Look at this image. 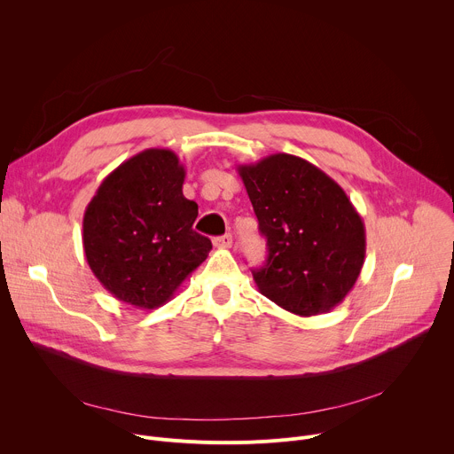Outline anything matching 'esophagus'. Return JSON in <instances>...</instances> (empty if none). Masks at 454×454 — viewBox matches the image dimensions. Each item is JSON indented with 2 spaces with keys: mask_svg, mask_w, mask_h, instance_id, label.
Masks as SVG:
<instances>
[{
  "mask_svg": "<svg viewBox=\"0 0 454 454\" xmlns=\"http://www.w3.org/2000/svg\"><path fill=\"white\" fill-rule=\"evenodd\" d=\"M214 244H215L217 247H230V246H231V235L226 233V235L215 237V239H214Z\"/></svg>",
  "mask_w": 454,
  "mask_h": 454,
  "instance_id": "1",
  "label": "esophagus"
}]
</instances>
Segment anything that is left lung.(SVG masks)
<instances>
[{"label": "left lung", "mask_w": 454, "mask_h": 454, "mask_svg": "<svg viewBox=\"0 0 454 454\" xmlns=\"http://www.w3.org/2000/svg\"><path fill=\"white\" fill-rule=\"evenodd\" d=\"M268 261L253 270L266 298L298 316L329 312L354 287L364 264V224L345 190L293 154L237 167Z\"/></svg>", "instance_id": "obj_1"}]
</instances>
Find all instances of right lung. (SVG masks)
Masks as SVG:
<instances>
[{
	"instance_id": "obj_1",
	"label": "right lung",
	"mask_w": 454,
	"mask_h": 454,
	"mask_svg": "<svg viewBox=\"0 0 454 454\" xmlns=\"http://www.w3.org/2000/svg\"><path fill=\"white\" fill-rule=\"evenodd\" d=\"M176 153L147 149L98 186L82 221L86 261L120 301L156 309L205 262L208 237L192 230L198 205L183 196Z\"/></svg>"
}]
</instances>
